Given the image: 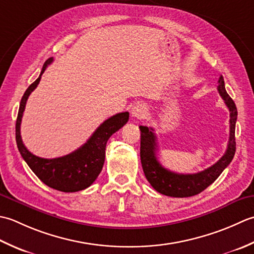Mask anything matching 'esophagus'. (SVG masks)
Masks as SVG:
<instances>
[{"label": "esophagus", "instance_id": "1", "mask_svg": "<svg viewBox=\"0 0 254 254\" xmlns=\"http://www.w3.org/2000/svg\"><path fill=\"white\" fill-rule=\"evenodd\" d=\"M148 114V108L144 104H137L131 108V116L136 120H143Z\"/></svg>", "mask_w": 254, "mask_h": 254}]
</instances>
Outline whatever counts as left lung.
Returning <instances> with one entry per match:
<instances>
[{
	"label": "left lung",
	"mask_w": 254,
	"mask_h": 254,
	"mask_svg": "<svg viewBox=\"0 0 254 254\" xmlns=\"http://www.w3.org/2000/svg\"><path fill=\"white\" fill-rule=\"evenodd\" d=\"M217 89L230 113L229 141L226 152L219 159V161L201 172L180 174L162 167L157 158V137L153 132V129L147 126H139L141 133L140 160L142 170L148 182L157 192L171 196V197H190V196L197 195L208 188L210 184H213L234 159L236 152L235 131L238 116L237 107L225 89V81L222 75L219 77Z\"/></svg>",
	"instance_id": "8db88e82"
}]
</instances>
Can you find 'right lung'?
I'll use <instances>...</instances> for the list:
<instances>
[{
    "label": "right lung",
    "instance_id": "add662e5",
    "mask_svg": "<svg viewBox=\"0 0 254 254\" xmlns=\"http://www.w3.org/2000/svg\"><path fill=\"white\" fill-rule=\"evenodd\" d=\"M53 61L54 58H49L45 62L38 79L33 82L24 93L19 104L15 134H16L18 151L41 182L60 192L72 193L85 190L96 180L104 165L107 140L114 132L120 130L128 122L129 113H118L108 118L101 124V126L97 127L83 146L66 156L55 159H45L35 156L24 146L20 137V123L28 96L37 87L41 75Z\"/></svg>",
    "mask_w": 254,
    "mask_h": 254
}]
</instances>
